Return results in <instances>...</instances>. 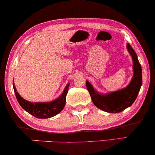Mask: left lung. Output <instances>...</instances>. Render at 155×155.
Listing matches in <instances>:
<instances>
[{
	"label": "left lung",
	"mask_w": 155,
	"mask_h": 155,
	"mask_svg": "<svg viewBox=\"0 0 155 155\" xmlns=\"http://www.w3.org/2000/svg\"><path fill=\"white\" fill-rule=\"evenodd\" d=\"M127 48L133 61L134 75L130 83L126 88L111 92L107 95H101L97 93L88 81L86 86L90 93L92 102L97 108L108 113H119L133 104L140 90L142 85V68L139 63L137 55L130 44Z\"/></svg>",
	"instance_id": "8db88e82"
}]
</instances>
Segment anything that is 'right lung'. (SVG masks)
Returning a JSON list of instances; mask_svg holds the SVG:
<instances>
[{"label":"right lung","mask_w":155,"mask_h":155,"mask_svg":"<svg viewBox=\"0 0 155 155\" xmlns=\"http://www.w3.org/2000/svg\"><path fill=\"white\" fill-rule=\"evenodd\" d=\"M69 84L65 87L63 94L56 100L49 103H31L29 102L20 96L17 92L13 83V88L18 103L27 112L38 118H48L57 115L62 111L65 104L66 95L68 92Z\"/></svg>","instance_id":"1"}]
</instances>
